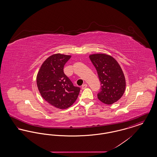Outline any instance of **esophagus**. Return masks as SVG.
I'll return each mask as SVG.
<instances>
[{
	"label": "esophagus",
	"instance_id": "obj_1",
	"mask_svg": "<svg viewBox=\"0 0 157 157\" xmlns=\"http://www.w3.org/2000/svg\"><path fill=\"white\" fill-rule=\"evenodd\" d=\"M87 86H88V85L86 84V83H85V84H83V85H82L81 88H82V90H84V89H85Z\"/></svg>",
	"mask_w": 157,
	"mask_h": 157
}]
</instances>
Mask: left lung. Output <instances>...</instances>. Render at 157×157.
<instances>
[{"label":"left lung","mask_w":157,"mask_h":157,"mask_svg":"<svg viewBox=\"0 0 157 157\" xmlns=\"http://www.w3.org/2000/svg\"><path fill=\"white\" fill-rule=\"evenodd\" d=\"M90 58L101 84L98 98L105 104L116 102L122 97L126 86L125 76L119 63L111 56L103 53L90 55Z\"/></svg>","instance_id":"left-lung-1"}]
</instances>
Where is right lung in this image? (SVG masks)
Segmentation results:
<instances>
[{"instance_id": "1", "label": "right lung", "mask_w": 157, "mask_h": 157, "mask_svg": "<svg viewBox=\"0 0 157 157\" xmlns=\"http://www.w3.org/2000/svg\"><path fill=\"white\" fill-rule=\"evenodd\" d=\"M71 56L54 54L45 60L37 73V88L42 98L59 109H67L78 98L81 88L74 86L63 72Z\"/></svg>"}]
</instances>
